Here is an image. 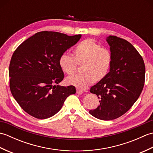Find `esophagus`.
Here are the masks:
<instances>
[{
    "instance_id": "34e87169",
    "label": "esophagus",
    "mask_w": 153,
    "mask_h": 153,
    "mask_svg": "<svg viewBox=\"0 0 153 153\" xmlns=\"http://www.w3.org/2000/svg\"><path fill=\"white\" fill-rule=\"evenodd\" d=\"M76 93L78 94V95H82V93H83V91L82 90H81L79 89H76Z\"/></svg>"
}]
</instances>
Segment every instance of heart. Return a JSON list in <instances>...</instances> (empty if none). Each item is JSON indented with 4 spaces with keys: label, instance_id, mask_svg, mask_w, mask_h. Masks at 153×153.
I'll use <instances>...</instances> for the list:
<instances>
[{
    "label": "heart",
    "instance_id": "obj_1",
    "mask_svg": "<svg viewBox=\"0 0 153 153\" xmlns=\"http://www.w3.org/2000/svg\"><path fill=\"white\" fill-rule=\"evenodd\" d=\"M112 61L110 52L103 48L95 41L90 39L81 41L75 47L73 58L64 53L58 59V64L63 72L73 74L77 66H82L79 75L68 77L66 82L77 88L87 89L94 82H99L107 76Z\"/></svg>",
    "mask_w": 153,
    "mask_h": 153
}]
</instances>
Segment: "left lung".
<instances>
[{
    "mask_svg": "<svg viewBox=\"0 0 153 153\" xmlns=\"http://www.w3.org/2000/svg\"><path fill=\"white\" fill-rule=\"evenodd\" d=\"M112 61L107 76L90 92L99 99L100 105L89 113L102 120L122 116L134 105L143 89L145 66L142 56L133 45L114 35L106 37Z\"/></svg>",
    "mask_w": 153,
    "mask_h": 153,
    "instance_id": "1",
    "label": "left lung"
}]
</instances>
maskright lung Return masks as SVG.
I'll return each mask as SVG.
<instances>
[{"label":"right lung","mask_w":153,"mask_h":153,"mask_svg":"<svg viewBox=\"0 0 153 153\" xmlns=\"http://www.w3.org/2000/svg\"><path fill=\"white\" fill-rule=\"evenodd\" d=\"M81 37L41 31L16 48L9 66L10 89L25 112L38 119L50 118L61 109L68 96L76 93L73 85H58L64 77L58 59Z\"/></svg>","instance_id":"add662e5"}]
</instances>
